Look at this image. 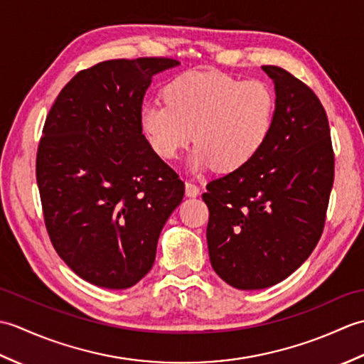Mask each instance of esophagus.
<instances>
[{"label": "esophagus", "mask_w": 364, "mask_h": 364, "mask_svg": "<svg viewBox=\"0 0 364 364\" xmlns=\"http://www.w3.org/2000/svg\"><path fill=\"white\" fill-rule=\"evenodd\" d=\"M200 194V188L197 186V184L191 183V181H186V197H191L194 198Z\"/></svg>", "instance_id": "esophagus-1"}]
</instances>
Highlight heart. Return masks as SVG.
Here are the masks:
<instances>
[{
    "instance_id": "b5f03b06",
    "label": "heart",
    "mask_w": 364,
    "mask_h": 364,
    "mask_svg": "<svg viewBox=\"0 0 364 364\" xmlns=\"http://www.w3.org/2000/svg\"><path fill=\"white\" fill-rule=\"evenodd\" d=\"M166 103H145L139 125L151 150L175 159L192 142L191 168L235 172L257 156L269 141L277 95L267 81H242L225 73L189 72L164 89Z\"/></svg>"
}]
</instances>
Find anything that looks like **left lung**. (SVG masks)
Segmentation results:
<instances>
[{
  "mask_svg": "<svg viewBox=\"0 0 364 364\" xmlns=\"http://www.w3.org/2000/svg\"><path fill=\"white\" fill-rule=\"evenodd\" d=\"M274 129L249 164L208 183L210 261L236 289H264L304 264L322 235L335 158L327 114L314 92L275 65Z\"/></svg>",
  "mask_w": 364,
  "mask_h": 364,
  "instance_id": "left-lung-1",
  "label": "left lung"
}]
</instances>
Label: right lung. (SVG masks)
<instances>
[{
  "label": "right lung",
  "instance_id": "right-lung-1",
  "mask_svg": "<svg viewBox=\"0 0 364 364\" xmlns=\"http://www.w3.org/2000/svg\"><path fill=\"white\" fill-rule=\"evenodd\" d=\"M175 59H112L60 90L37 151L45 225L58 255L100 288L127 289L150 272L184 183L139 125L154 75Z\"/></svg>",
  "mask_w": 364,
  "mask_h": 364
}]
</instances>
